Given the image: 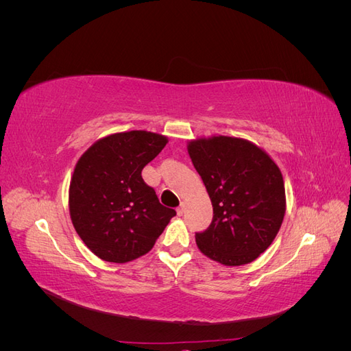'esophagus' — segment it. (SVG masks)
Wrapping results in <instances>:
<instances>
[{"label": "esophagus", "mask_w": 351, "mask_h": 351, "mask_svg": "<svg viewBox=\"0 0 351 351\" xmlns=\"http://www.w3.org/2000/svg\"><path fill=\"white\" fill-rule=\"evenodd\" d=\"M184 210H186V205H184V204H182V205H180V206L177 208V214H178L180 217H182V215L184 214Z\"/></svg>", "instance_id": "1"}]
</instances>
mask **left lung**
<instances>
[{"instance_id": "1", "label": "left lung", "mask_w": 351, "mask_h": 351, "mask_svg": "<svg viewBox=\"0 0 351 351\" xmlns=\"http://www.w3.org/2000/svg\"><path fill=\"white\" fill-rule=\"evenodd\" d=\"M187 152L214 208L208 230L196 232L199 250L226 267L253 262L277 237L285 215L278 165L240 137H199Z\"/></svg>"}]
</instances>
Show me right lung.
<instances>
[{"instance_id": "right-lung-1", "label": "right lung", "mask_w": 351, "mask_h": 351, "mask_svg": "<svg viewBox=\"0 0 351 351\" xmlns=\"http://www.w3.org/2000/svg\"><path fill=\"white\" fill-rule=\"evenodd\" d=\"M167 143L158 133L121 132L102 137L79 158L69 189L70 218L102 261L125 263L143 256L176 215L142 178L143 167Z\"/></svg>"}]
</instances>
